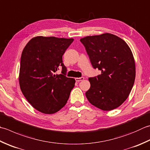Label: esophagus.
Returning <instances> with one entry per match:
<instances>
[{"mask_svg": "<svg viewBox=\"0 0 150 150\" xmlns=\"http://www.w3.org/2000/svg\"><path fill=\"white\" fill-rule=\"evenodd\" d=\"M84 79V77H77V78H75V81L77 82H79V81H83Z\"/></svg>", "mask_w": 150, "mask_h": 150, "instance_id": "obj_1", "label": "esophagus"}]
</instances>
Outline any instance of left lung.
<instances>
[{"label": "left lung", "mask_w": 150, "mask_h": 150, "mask_svg": "<svg viewBox=\"0 0 150 150\" xmlns=\"http://www.w3.org/2000/svg\"><path fill=\"white\" fill-rule=\"evenodd\" d=\"M93 68L101 73L89 78L86 96L91 104L103 110L120 107L132 90L135 62L129 47L116 35L105 33L81 38Z\"/></svg>", "instance_id": "8db88e82"}]
</instances>
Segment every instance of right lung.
Returning a JSON list of instances; mask_svg holds the SVG:
<instances>
[{"label": "right lung", "instance_id": "1", "mask_svg": "<svg viewBox=\"0 0 150 150\" xmlns=\"http://www.w3.org/2000/svg\"><path fill=\"white\" fill-rule=\"evenodd\" d=\"M73 38L36 36L23 49L19 82L21 90L35 109L52 114L63 108L68 100L75 80L65 76L67 69L62 56ZM62 66V74L55 72Z\"/></svg>", "mask_w": 150, "mask_h": 150}]
</instances>
